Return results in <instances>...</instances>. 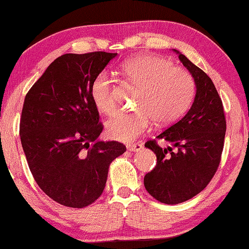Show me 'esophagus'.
<instances>
[{"label": "esophagus", "mask_w": 249, "mask_h": 249, "mask_svg": "<svg viewBox=\"0 0 249 249\" xmlns=\"http://www.w3.org/2000/svg\"><path fill=\"white\" fill-rule=\"evenodd\" d=\"M127 148H128V151H131V152H138V151H141L142 148H143V145H142L141 143L129 144V145H127Z\"/></svg>", "instance_id": "1"}]
</instances>
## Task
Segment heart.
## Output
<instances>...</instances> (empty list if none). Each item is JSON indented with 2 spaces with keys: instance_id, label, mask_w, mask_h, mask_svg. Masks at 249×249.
Wrapping results in <instances>:
<instances>
[{
  "instance_id": "heart-1",
  "label": "heart",
  "mask_w": 249,
  "mask_h": 249,
  "mask_svg": "<svg viewBox=\"0 0 249 249\" xmlns=\"http://www.w3.org/2000/svg\"><path fill=\"white\" fill-rule=\"evenodd\" d=\"M128 81L136 86L134 112H120L106 124V135L115 141H134L150 128L176 121L188 111L196 92L191 74L182 67L173 66L166 58L151 54L132 57L121 65ZM93 104L103 114L111 115L117 109L114 87L107 73L98 74L91 85Z\"/></svg>"
}]
</instances>
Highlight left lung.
<instances>
[{
    "instance_id": "obj_1",
    "label": "left lung",
    "mask_w": 249,
    "mask_h": 249,
    "mask_svg": "<svg viewBox=\"0 0 249 249\" xmlns=\"http://www.w3.org/2000/svg\"><path fill=\"white\" fill-rule=\"evenodd\" d=\"M178 59L196 83L192 106L184 117L158 135L176 147H160L148 141L145 147L157 156V166L144 177L146 191L167 205H176L202 191L217 170L223 151L225 122L223 104L214 83L178 50Z\"/></svg>"
}]
</instances>
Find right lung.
Returning a JSON list of instances; mask_svg holds the SVG:
<instances>
[{"label":"right lung","mask_w":249,"mask_h":249,"mask_svg":"<svg viewBox=\"0 0 249 249\" xmlns=\"http://www.w3.org/2000/svg\"><path fill=\"white\" fill-rule=\"evenodd\" d=\"M118 53H66L48 66L25 97L20 140L40 189L60 205L83 208L104 191L109 163L125 152L103 130L91 85Z\"/></svg>","instance_id":"right-lung-1"}]
</instances>
